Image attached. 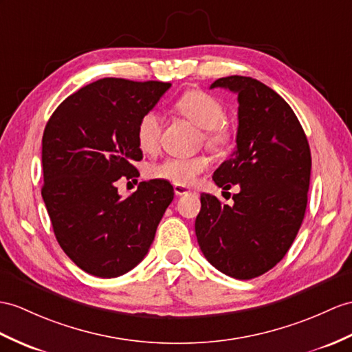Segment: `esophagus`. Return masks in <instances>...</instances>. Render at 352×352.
<instances>
[{
  "mask_svg": "<svg viewBox=\"0 0 352 352\" xmlns=\"http://www.w3.org/2000/svg\"><path fill=\"white\" fill-rule=\"evenodd\" d=\"M188 192H191L190 190H188L186 186H182V185H175V194L176 195H185Z\"/></svg>",
  "mask_w": 352,
  "mask_h": 352,
  "instance_id": "esophagus-1",
  "label": "esophagus"
}]
</instances>
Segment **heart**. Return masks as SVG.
<instances>
[{
	"mask_svg": "<svg viewBox=\"0 0 352 352\" xmlns=\"http://www.w3.org/2000/svg\"><path fill=\"white\" fill-rule=\"evenodd\" d=\"M177 111H181L190 121L206 128V142L210 146L219 148L228 140V131L222 124L226 121V109L222 102L210 94L194 89L182 94L175 102ZM162 133V119L157 111H146L137 122L135 140L143 152H153L160 144ZM209 167V158L204 155L191 158H167L149 168L152 177L166 179L175 185H192L197 177Z\"/></svg>",
	"mask_w": 352,
	"mask_h": 352,
	"instance_id": "1",
	"label": "heart"
}]
</instances>
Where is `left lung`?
Returning <instances> with one entry per match:
<instances>
[{
    "label": "left lung",
    "mask_w": 352,
    "mask_h": 352,
    "mask_svg": "<svg viewBox=\"0 0 352 352\" xmlns=\"http://www.w3.org/2000/svg\"><path fill=\"white\" fill-rule=\"evenodd\" d=\"M210 88L237 94L236 151L213 173L234 204L201 194L195 219L200 250L213 267L236 279L261 276L284 258L302 226L311 181V149L288 102L260 80L228 76Z\"/></svg>",
    "instance_id": "8db88e82"
}]
</instances>
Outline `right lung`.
Instances as JSON below:
<instances>
[{"mask_svg":"<svg viewBox=\"0 0 352 352\" xmlns=\"http://www.w3.org/2000/svg\"><path fill=\"white\" fill-rule=\"evenodd\" d=\"M170 87L106 77L67 97L46 124L43 200L59 246L89 275L116 278L134 269L173 200L164 179L140 182L128 199L115 185L139 176L137 122Z\"/></svg>","mask_w":352,"mask_h":352,"instance_id":"obj_1","label":"right lung"}]
</instances>
